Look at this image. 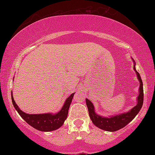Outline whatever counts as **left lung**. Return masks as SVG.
<instances>
[{
	"label": "left lung",
	"instance_id": "8db88e82",
	"mask_svg": "<svg viewBox=\"0 0 155 155\" xmlns=\"http://www.w3.org/2000/svg\"><path fill=\"white\" fill-rule=\"evenodd\" d=\"M132 60L133 64H134L133 69L136 71L137 78H138V81L140 83L139 89H138V95L137 97V104L134 107L129 110L128 111L121 113L120 114H118L110 115L108 117H104L96 113L93 104L87 98H86V104L88 108L89 115H90L92 123L98 128L104 130L109 131V132H114L118 130L123 128L136 117L138 112L140 111L142 106H143V82H142L140 74H138L136 69V62L133 58Z\"/></svg>",
	"mask_w": 155,
	"mask_h": 155
}]
</instances>
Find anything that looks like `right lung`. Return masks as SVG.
Wrapping results in <instances>:
<instances>
[{
    "instance_id": "add662e5",
    "label": "right lung",
    "mask_w": 155,
    "mask_h": 155,
    "mask_svg": "<svg viewBox=\"0 0 155 155\" xmlns=\"http://www.w3.org/2000/svg\"><path fill=\"white\" fill-rule=\"evenodd\" d=\"M74 93L68 97L64 103L63 106L58 113H46L38 114H29L23 112L19 106H17L14 100L12 91V104L15 106V109L18 112L20 117L31 127H34L38 130L42 132H49L55 130H58L63 125L65 120H66L68 114V109L71 104Z\"/></svg>"
}]
</instances>
